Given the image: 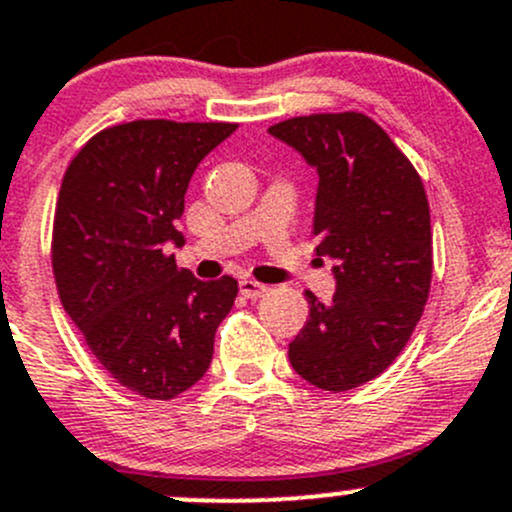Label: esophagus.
Segmentation results:
<instances>
[{
	"instance_id": "obj_1",
	"label": "esophagus",
	"mask_w": 512,
	"mask_h": 512,
	"mask_svg": "<svg viewBox=\"0 0 512 512\" xmlns=\"http://www.w3.org/2000/svg\"><path fill=\"white\" fill-rule=\"evenodd\" d=\"M240 292H242V297H247V299H257V297H265V294H267V287H265V284L255 282V279L242 277V279H240Z\"/></svg>"
}]
</instances>
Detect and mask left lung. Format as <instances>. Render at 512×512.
<instances>
[{
    "label": "left lung",
    "instance_id": "1",
    "mask_svg": "<svg viewBox=\"0 0 512 512\" xmlns=\"http://www.w3.org/2000/svg\"><path fill=\"white\" fill-rule=\"evenodd\" d=\"M319 171L316 255L336 262V294L311 292L289 363L306 383L346 392L378 378L410 341L432 287V220L422 179L363 112H319L270 127Z\"/></svg>",
    "mask_w": 512,
    "mask_h": 512
}]
</instances>
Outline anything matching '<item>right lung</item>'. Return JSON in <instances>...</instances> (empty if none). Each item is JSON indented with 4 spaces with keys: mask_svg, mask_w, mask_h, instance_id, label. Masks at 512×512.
<instances>
[{
    "mask_svg": "<svg viewBox=\"0 0 512 512\" xmlns=\"http://www.w3.org/2000/svg\"><path fill=\"white\" fill-rule=\"evenodd\" d=\"M233 122L134 120L90 137L63 174L51 265L63 309L112 378L174 400L206 375L238 282L176 267V220L193 171Z\"/></svg>",
    "mask_w": 512,
    "mask_h": 512,
    "instance_id": "right-lung-1",
    "label": "right lung"
}]
</instances>
